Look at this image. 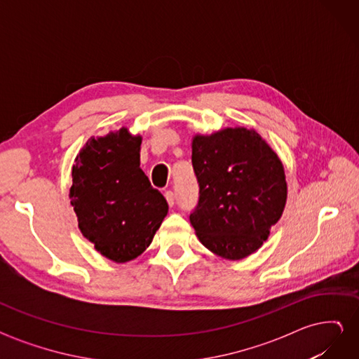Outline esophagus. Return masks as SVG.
<instances>
[{"mask_svg": "<svg viewBox=\"0 0 359 359\" xmlns=\"http://www.w3.org/2000/svg\"><path fill=\"white\" fill-rule=\"evenodd\" d=\"M165 198H166V201H168V205L172 208L173 203H175V196H173V193H172L170 190H168V191L165 193Z\"/></svg>", "mask_w": 359, "mask_h": 359, "instance_id": "34e87169", "label": "esophagus"}]
</instances>
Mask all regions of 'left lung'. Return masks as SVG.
<instances>
[{"instance_id": "obj_1", "label": "left lung", "mask_w": 359, "mask_h": 359, "mask_svg": "<svg viewBox=\"0 0 359 359\" xmlns=\"http://www.w3.org/2000/svg\"><path fill=\"white\" fill-rule=\"evenodd\" d=\"M191 163L199 202L190 223L214 255L240 260L262 247L283 214V163L255 130L227 127L196 135Z\"/></svg>"}]
</instances>
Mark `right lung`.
Masks as SVG:
<instances>
[{
  "label": "right lung",
  "mask_w": 359,
  "mask_h": 359,
  "mask_svg": "<svg viewBox=\"0 0 359 359\" xmlns=\"http://www.w3.org/2000/svg\"><path fill=\"white\" fill-rule=\"evenodd\" d=\"M140 144L142 137L126 127L91 137L72 169L69 196L79 229L116 264L145 252L169 210L140 169Z\"/></svg>",
  "instance_id": "right-lung-1"
}]
</instances>
